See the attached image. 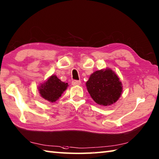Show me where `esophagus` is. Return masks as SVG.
<instances>
[{
    "mask_svg": "<svg viewBox=\"0 0 159 159\" xmlns=\"http://www.w3.org/2000/svg\"><path fill=\"white\" fill-rule=\"evenodd\" d=\"M80 84H81L80 80H73L72 81V84H73V86L80 85Z\"/></svg>",
    "mask_w": 159,
    "mask_h": 159,
    "instance_id": "obj_1",
    "label": "esophagus"
}]
</instances>
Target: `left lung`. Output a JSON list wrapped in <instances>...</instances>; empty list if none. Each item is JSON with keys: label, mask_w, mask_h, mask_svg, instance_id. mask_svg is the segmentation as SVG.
Masks as SVG:
<instances>
[{"label": "left lung", "mask_w": 159, "mask_h": 159, "mask_svg": "<svg viewBox=\"0 0 159 159\" xmlns=\"http://www.w3.org/2000/svg\"><path fill=\"white\" fill-rule=\"evenodd\" d=\"M86 86L93 100L101 106H109L115 103L122 92L120 80L110 68L92 73Z\"/></svg>", "instance_id": "8db88e82"}]
</instances>
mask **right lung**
<instances>
[{
	"instance_id": "right-lung-1",
	"label": "right lung",
	"mask_w": 159,
	"mask_h": 159,
	"mask_svg": "<svg viewBox=\"0 0 159 159\" xmlns=\"http://www.w3.org/2000/svg\"><path fill=\"white\" fill-rule=\"evenodd\" d=\"M68 83L63 82L55 75L39 86L41 96L50 102H55L61 96L68 87Z\"/></svg>"
}]
</instances>
